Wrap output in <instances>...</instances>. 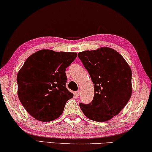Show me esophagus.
Listing matches in <instances>:
<instances>
[{
	"label": "esophagus",
	"instance_id": "1",
	"mask_svg": "<svg viewBox=\"0 0 152 152\" xmlns=\"http://www.w3.org/2000/svg\"><path fill=\"white\" fill-rule=\"evenodd\" d=\"M74 94H75L76 97H78L79 95H80V91H76L75 93H74Z\"/></svg>",
	"mask_w": 152,
	"mask_h": 152
}]
</instances>
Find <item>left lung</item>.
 I'll use <instances>...</instances> for the list:
<instances>
[{
  "instance_id": "obj_1",
  "label": "left lung",
  "mask_w": 152,
  "mask_h": 152,
  "mask_svg": "<svg viewBox=\"0 0 152 152\" xmlns=\"http://www.w3.org/2000/svg\"><path fill=\"white\" fill-rule=\"evenodd\" d=\"M78 57L94 84V97L89 104L80 103L88 118L105 122L118 115L132 94V72L118 52L109 47L85 50Z\"/></svg>"
}]
</instances>
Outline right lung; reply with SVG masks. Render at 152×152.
Segmentation results:
<instances>
[{"instance_id":"1","label":"right lung","mask_w":152,"mask_h":152,"mask_svg":"<svg viewBox=\"0 0 152 152\" xmlns=\"http://www.w3.org/2000/svg\"><path fill=\"white\" fill-rule=\"evenodd\" d=\"M76 53L42 49L31 55L17 76L18 95L21 104L33 118L50 122L63 113L73 94L66 87V69Z\"/></svg>"}]
</instances>
